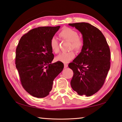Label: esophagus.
<instances>
[{"label":"esophagus","mask_w":122,"mask_h":122,"mask_svg":"<svg viewBox=\"0 0 122 122\" xmlns=\"http://www.w3.org/2000/svg\"><path fill=\"white\" fill-rule=\"evenodd\" d=\"M67 67H68L67 64H66V63L64 64V68H67Z\"/></svg>","instance_id":"obj_1"}]
</instances>
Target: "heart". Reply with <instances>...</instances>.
Masks as SVG:
<instances>
[{
    "label": "heart",
    "mask_w": 122,
    "mask_h": 122,
    "mask_svg": "<svg viewBox=\"0 0 122 122\" xmlns=\"http://www.w3.org/2000/svg\"><path fill=\"white\" fill-rule=\"evenodd\" d=\"M59 36L61 38L66 39L71 42V49H74L76 51L82 50L83 46V41L81 37L78 36L77 32L74 29L69 27L63 28L59 33ZM50 47L51 50L55 53L59 52V43L55 37H53L50 41ZM75 53L73 51L62 53L56 57V60L63 63H68L75 57Z\"/></svg>",
    "instance_id": "1"
}]
</instances>
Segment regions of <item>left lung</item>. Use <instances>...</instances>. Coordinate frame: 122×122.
Masks as SVG:
<instances>
[{"instance_id":"8db88e82","label":"left lung","mask_w":122,"mask_h":122,"mask_svg":"<svg viewBox=\"0 0 122 122\" xmlns=\"http://www.w3.org/2000/svg\"><path fill=\"white\" fill-rule=\"evenodd\" d=\"M81 33L83 46L68 67L74 75L73 89L79 95L90 96L102 88L110 68V51L104 35L86 22L69 24Z\"/></svg>"}]
</instances>
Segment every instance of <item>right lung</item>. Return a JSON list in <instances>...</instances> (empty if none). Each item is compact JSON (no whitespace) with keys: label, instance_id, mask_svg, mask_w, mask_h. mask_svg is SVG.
I'll return each instance as SVG.
<instances>
[{"label":"right lung","instance_id":"add662e5","mask_svg":"<svg viewBox=\"0 0 122 122\" xmlns=\"http://www.w3.org/2000/svg\"><path fill=\"white\" fill-rule=\"evenodd\" d=\"M60 26L39 27L30 30L20 39L15 54V66L22 87L30 95H48L53 81L64 65L54 59L50 41Z\"/></svg>","mask_w":122,"mask_h":122}]
</instances>
